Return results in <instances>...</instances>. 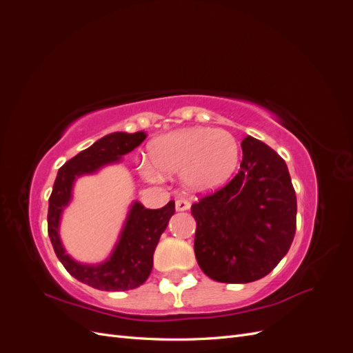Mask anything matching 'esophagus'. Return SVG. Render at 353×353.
I'll use <instances>...</instances> for the list:
<instances>
[{
  "instance_id": "34e87169",
  "label": "esophagus",
  "mask_w": 353,
  "mask_h": 353,
  "mask_svg": "<svg viewBox=\"0 0 353 353\" xmlns=\"http://www.w3.org/2000/svg\"><path fill=\"white\" fill-rule=\"evenodd\" d=\"M175 209L178 212H183V210H188L190 209V201L185 199H178L175 201Z\"/></svg>"
}]
</instances>
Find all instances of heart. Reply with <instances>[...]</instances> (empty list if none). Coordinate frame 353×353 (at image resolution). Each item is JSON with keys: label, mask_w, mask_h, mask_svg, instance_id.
Here are the masks:
<instances>
[{"label": "heart", "mask_w": 353, "mask_h": 353, "mask_svg": "<svg viewBox=\"0 0 353 353\" xmlns=\"http://www.w3.org/2000/svg\"><path fill=\"white\" fill-rule=\"evenodd\" d=\"M150 159L138 166L152 183L163 175H181L183 185L194 193H209L225 185L236 172L240 147L225 130L191 126L157 137L150 144Z\"/></svg>", "instance_id": "obj_1"}]
</instances>
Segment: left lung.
Returning <instances> with one entry per match:
<instances>
[{"label":"left lung","mask_w":353,"mask_h":353,"mask_svg":"<svg viewBox=\"0 0 353 353\" xmlns=\"http://www.w3.org/2000/svg\"><path fill=\"white\" fill-rule=\"evenodd\" d=\"M240 172L191 206L194 253L209 279L244 284L268 275L296 232V193L284 160L248 135Z\"/></svg>","instance_id":"8db88e82"}]
</instances>
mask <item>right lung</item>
I'll return each mask as SVG.
<instances>
[{"label": "right lung", "instance_id": "right-lung-1", "mask_svg": "<svg viewBox=\"0 0 353 353\" xmlns=\"http://www.w3.org/2000/svg\"><path fill=\"white\" fill-rule=\"evenodd\" d=\"M145 137L144 131H138L112 132L100 138L59 169L48 200V236L59 261L72 276L97 290L125 292L144 284L153 268L159 239L175 213V201L170 200L162 209H145L135 200L110 256L100 263H81L66 253L59 234L63 210L72 201L77 178L97 174L104 166L119 163L122 156L131 153Z\"/></svg>", "mask_w": 353, "mask_h": 353}]
</instances>
